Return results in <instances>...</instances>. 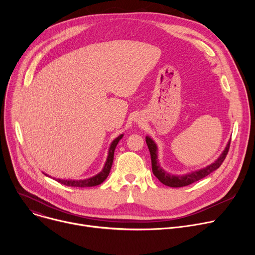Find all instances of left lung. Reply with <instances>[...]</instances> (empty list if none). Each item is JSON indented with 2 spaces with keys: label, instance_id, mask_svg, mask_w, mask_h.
<instances>
[{
  "label": "left lung",
  "instance_id": "obj_1",
  "mask_svg": "<svg viewBox=\"0 0 255 255\" xmlns=\"http://www.w3.org/2000/svg\"><path fill=\"white\" fill-rule=\"evenodd\" d=\"M145 142H146V144H148V148H149V151L151 154L152 170H153L154 176L162 184H164L168 187H173V188L188 186L200 179L207 177L208 175H210L211 172L219 168V166L224 161V159L227 155V152H229L230 143H231V141L227 142L225 149L220 154V156L215 160V161L209 164L208 166H206L204 168H200L198 170L185 173V175H172V173L167 172L165 169H163L161 167V165H160L159 160H158V146H157L156 142L153 140V138H151L150 136H145Z\"/></svg>",
  "mask_w": 255,
  "mask_h": 255
}]
</instances>
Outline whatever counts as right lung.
<instances>
[{"instance_id": "right-lung-1", "label": "right lung", "mask_w": 255, "mask_h": 255, "mask_svg": "<svg viewBox=\"0 0 255 255\" xmlns=\"http://www.w3.org/2000/svg\"><path fill=\"white\" fill-rule=\"evenodd\" d=\"M123 136H124V134H120L118 137H116L112 141V143L110 145V149H109V155H107L104 166H103L102 170L100 172H98L97 175L90 177L88 179H84V180H65V179H56V178H53V179L63 185L71 186V187H79V188H84V187H93V186H97V185L101 184L110 175V171H111L113 161H114V154H115L116 146H117L118 142L120 141V139ZM44 175L47 177H50L47 175V173H44Z\"/></svg>"}]
</instances>
